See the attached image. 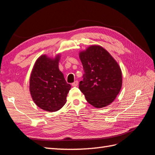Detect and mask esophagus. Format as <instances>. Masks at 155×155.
Segmentation results:
<instances>
[{"mask_svg": "<svg viewBox=\"0 0 155 155\" xmlns=\"http://www.w3.org/2000/svg\"><path fill=\"white\" fill-rule=\"evenodd\" d=\"M72 85L73 87H77L78 85V81H75L74 83H72Z\"/></svg>", "mask_w": 155, "mask_h": 155, "instance_id": "esophagus-1", "label": "esophagus"}]
</instances>
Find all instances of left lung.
<instances>
[{"label":"left lung","instance_id":"left-lung-1","mask_svg":"<svg viewBox=\"0 0 155 155\" xmlns=\"http://www.w3.org/2000/svg\"><path fill=\"white\" fill-rule=\"evenodd\" d=\"M84 72L79 88L88 103L96 108L110 105L122 86V73L116 61L99 45H92L79 54Z\"/></svg>","mask_w":155,"mask_h":155}]
</instances>
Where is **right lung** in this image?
<instances>
[{"instance_id": "1", "label": "right lung", "mask_w": 155, "mask_h": 155, "mask_svg": "<svg viewBox=\"0 0 155 155\" xmlns=\"http://www.w3.org/2000/svg\"><path fill=\"white\" fill-rule=\"evenodd\" d=\"M60 54L54 58L42 55L36 60L30 78L33 101L41 109L55 112L64 106L71 85L59 69Z\"/></svg>"}]
</instances>
